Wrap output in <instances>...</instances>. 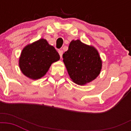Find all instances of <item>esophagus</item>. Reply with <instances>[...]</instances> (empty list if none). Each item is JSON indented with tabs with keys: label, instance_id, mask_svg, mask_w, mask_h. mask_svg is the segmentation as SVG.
Segmentation results:
<instances>
[{
	"label": "esophagus",
	"instance_id": "esophagus-1",
	"mask_svg": "<svg viewBox=\"0 0 131 131\" xmlns=\"http://www.w3.org/2000/svg\"><path fill=\"white\" fill-rule=\"evenodd\" d=\"M58 53H59V55L60 56V58L62 57V54H63V51L62 50V49H60L58 50Z\"/></svg>",
	"mask_w": 131,
	"mask_h": 131
}]
</instances>
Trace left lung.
<instances>
[{"mask_svg": "<svg viewBox=\"0 0 131 131\" xmlns=\"http://www.w3.org/2000/svg\"><path fill=\"white\" fill-rule=\"evenodd\" d=\"M62 58L68 73L75 84L84 85L99 75L102 61L97 50L80 40L70 43Z\"/></svg>", "mask_w": 131, "mask_h": 131, "instance_id": "obj_1", "label": "left lung"}]
</instances>
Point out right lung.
Instances as JSON below:
<instances>
[{
	"mask_svg": "<svg viewBox=\"0 0 131 131\" xmlns=\"http://www.w3.org/2000/svg\"><path fill=\"white\" fill-rule=\"evenodd\" d=\"M59 59V53L55 48L41 39L24 48L19 65L26 77L37 80L45 75L51 64Z\"/></svg>",
	"mask_w": 131,
	"mask_h": 131,
	"instance_id": "right-lung-1",
	"label": "right lung"
}]
</instances>
